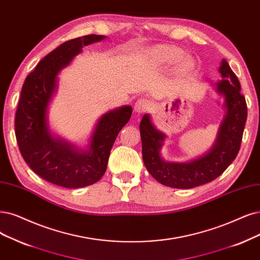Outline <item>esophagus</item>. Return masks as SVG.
Returning <instances> with one entry per match:
<instances>
[{
    "label": "esophagus",
    "mask_w": 260,
    "mask_h": 260,
    "mask_svg": "<svg viewBox=\"0 0 260 260\" xmlns=\"http://www.w3.org/2000/svg\"><path fill=\"white\" fill-rule=\"evenodd\" d=\"M151 108V103L150 101L146 99H140L135 103V106H134V110L137 113H145Z\"/></svg>",
    "instance_id": "34e87169"
}]
</instances>
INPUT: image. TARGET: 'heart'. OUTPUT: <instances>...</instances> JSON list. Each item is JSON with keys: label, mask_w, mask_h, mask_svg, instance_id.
Here are the masks:
<instances>
[{"label": "heart", "mask_w": 260, "mask_h": 260, "mask_svg": "<svg viewBox=\"0 0 260 260\" xmlns=\"http://www.w3.org/2000/svg\"><path fill=\"white\" fill-rule=\"evenodd\" d=\"M154 54L156 55V57L164 62V63H168V64H172V63H176L181 59V53L176 50V49H172V48L169 47H158L154 50ZM181 70L182 71H188L190 70V63L188 62H183L181 64Z\"/></svg>", "instance_id": "obj_1"}]
</instances>
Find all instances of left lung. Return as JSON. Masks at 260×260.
<instances>
[{"label": "left lung", "mask_w": 260, "mask_h": 260, "mask_svg": "<svg viewBox=\"0 0 260 260\" xmlns=\"http://www.w3.org/2000/svg\"><path fill=\"white\" fill-rule=\"evenodd\" d=\"M222 81L217 91L225 98L226 115L220 125L214 147L206 155L189 162H167L159 155L164 135L155 129L149 114L140 122L143 162L159 183L175 188H193L215 180L237 157L241 147L243 131L247 118L245 98L236 74L226 60L219 67Z\"/></svg>", "instance_id": "obj_1"}]
</instances>
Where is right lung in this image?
<instances>
[{"label": "right lung", "instance_id": "obj_1", "mask_svg": "<svg viewBox=\"0 0 260 260\" xmlns=\"http://www.w3.org/2000/svg\"><path fill=\"white\" fill-rule=\"evenodd\" d=\"M85 35L67 41L48 53L27 75L15 117L19 150L27 166L52 184L78 188L98 182L107 169L111 148L131 118L129 106L104 114L96 125L89 151L83 153L50 135L46 123L48 104L54 92L56 76L83 46L104 40Z\"/></svg>", "mask_w": 260, "mask_h": 260}]
</instances>
